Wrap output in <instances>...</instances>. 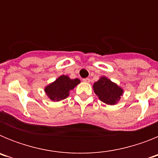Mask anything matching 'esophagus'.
Returning a JSON list of instances; mask_svg holds the SVG:
<instances>
[{
	"label": "esophagus",
	"instance_id": "1",
	"mask_svg": "<svg viewBox=\"0 0 158 158\" xmlns=\"http://www.w3.org/2000/svg\"><path fill=\"white\" fill-rule=\"evenodd\" d=\"M83 81H85V82H87V83H89V82L90 81V79H89V78H88V77H86V78H84V79H83Z\"/></svg>",
	"mask_w": 158,
	"mask_h": 158
}]
</instances>
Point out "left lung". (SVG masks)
Returning a JSON list of instances; mask_svg holds the SVG:
<instances>
[{
  "label": "left lung",
  "instance_id": "obj_1",
  "mask_svg": "<svg viewBox=\"0 0 158 158\" xmlns=\"http://www.w3.org/2000/svg\"><path fill=\"white\" fill-rule=\"evenodd\" d=\"M94 92L100 100L107 104H115L119 100L123 89L107 77H101L93 85Z\"/></svg>",
  "mask_w": 158,
  "mask_h": 158
}]
</instances>
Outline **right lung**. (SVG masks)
I'll use <instances>...</instances> for the list:
<instances>
[{"instance_id": "obj_1", "label": "right lung", "mask_w": 158, "mask_h": 158, "mask_svg": "<svg viewBox=\"0 0 158 158\" xmlns=\"http://www.w3.org/2000/svg\"><path fill=\"white\" fill-rule=\"evenodd\" d=\"M79 83L80 80L77 78L72 80L68 76L62 75L46 87L45 92L51 100L59 101L66 98L69 96V92Z\"/></svg>"}]
</instances>
